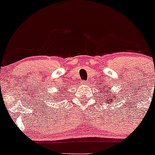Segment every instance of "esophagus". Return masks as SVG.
<instances>
[{
    "mask_svg": "<svg viewBox=\"0 0 155 155\" xmlns=\"http://www.w3.org/2000/svg\"><path fill=\"white\" fill-rule=\"evenodd\" d=\"M82 82H83L84 84H88V82H86V81H82Z\"/></svg>",
    "mask_w": 155,
    "mask_h": 155,
    "instance_id": "1",
    "label": "esophagus"
}]
</instances>
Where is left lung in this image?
I'll list each match as a JSON object with an SVG mask.
<instances>
[{"label":"left lung","instance_id":"1","mask_svg":"<svg viewBox=\"0 0 155 155\" xmlns=\"http://www.w3.org/2000/svg\"><path fill=\"white\" fill-rule=\"evenodd\" d=\"M111 92H112V91H109V93H111ZM106 94L107 95L105 96V98H106L108 101H111V102H112V101H114L115 100V99H117V98L112 97V94H108V92H106ZM102 96H103V95H102ZM102 99H104V97H102Z\"/></svg>","mask_w":155,"mask_h":155}]
</instances>
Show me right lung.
I'll use <instances>...</instances> for the list:
<instances>
[{
    "mask_svg": "<svg viewBox=\"0 0 155 155\" xmlns=\"http://www.w3.org/2000/svg\"><path fill=\"white\" fill-rule=\"evenodd\" d=\"M58 94H59V93H58Z\"/></svg>",
    "mask_w": 155,
    "mask_h": 155,
    "instance_id": "add662e5",
    "label": "right lung"
}]
</instances>
